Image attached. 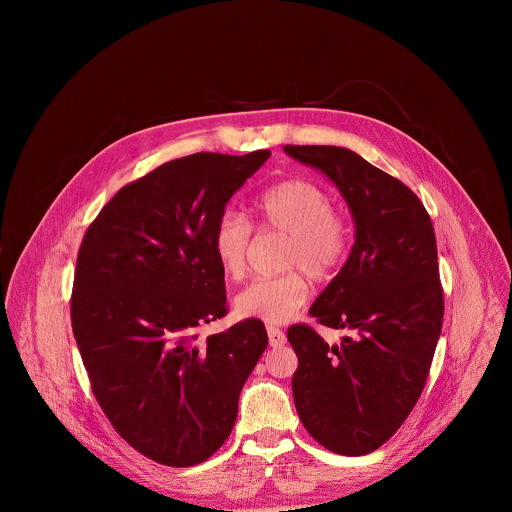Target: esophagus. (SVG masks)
<instances>
[{
    "label": "esophagus",
    "mask_w": 512,
    "mask_h": 512,
    "mask_svg": "<svg viewBox=\"0 0 512 512\" xmlns=\"http://www.w3.org/2000/svg\"><path fill=\"white\" fill-rule=\"evenodd\" d=\"M267 336H269V344L273 346V348H277V346H283L285 344V332L283 330H279L277 326H267Z\"/></svg>",
    "instance_id": "obj_1"
}]
</instances>
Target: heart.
Listing matches in <instances>:
<instances>
[{"label": "heart", "mask_w": 512, "mask_h": 512, "mask_svg": "<svg viewBox=\"0 0 512 512\" xmlns=\"http://www.w3.org/2000/svg\"><path fill=\"white\" fill-rule=\"evenodd\" d=\"M259 221L265 229L289 237L285 265L300 267L277 277L251 281L235 298L239 318L283 324L294 316L310 296L306 272L314 279H328L342 265L350 229L346 218L332 210L328 192L304 178L279 182L267 188L255 202ZM251 225L237 212H227L214 227L212 247L223 271L241 279L247 269Z\"/></svg>", "instance_id": "b5f03b06"}]
</instances>
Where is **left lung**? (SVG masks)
Returning <instances> with one entry per match:
<instances>
[{
	"instance_id": "obj_1",
	"label": "left lung",
	"mask_w": 512,
	"mask_h": 512,
	"mask_svg": "<svg viewBox=\"0 0 512 512\" xmlns=\"http://www.w3.org/2000/svg\"><path fill=\"white\" fill-rule=\"evenodd\" d=\"M283 152L322 172L354 221L346 263L310 308L320 324L348 336L328 344L306 324L289 326L287 340L298 354L294 403L318 444L364 456L411 413L442 334L433 225L403 182L352 150L285 145Z\"/></svg>"
}]
</instances>
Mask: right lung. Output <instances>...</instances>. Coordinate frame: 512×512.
Segmentation results:
<instances>
[{"instance_id":"obj_1","label":"right lung","mask_w":512,"mask_h":512,"mask_svg":"<svg viewBox=\"0 0 512 512\" xmlns=\"http://www.w3.org/2000/svg\"><path fill=\"white\" fill-rule=\"evenodd\" d=\"M271 156L192 154L123 186L89 227L70 300L93 393L123 440L154 462H204L229 437L263 350L261 320L198 340L227 314L212 247L231 196Z\"/></svg>"}]
</instances>
